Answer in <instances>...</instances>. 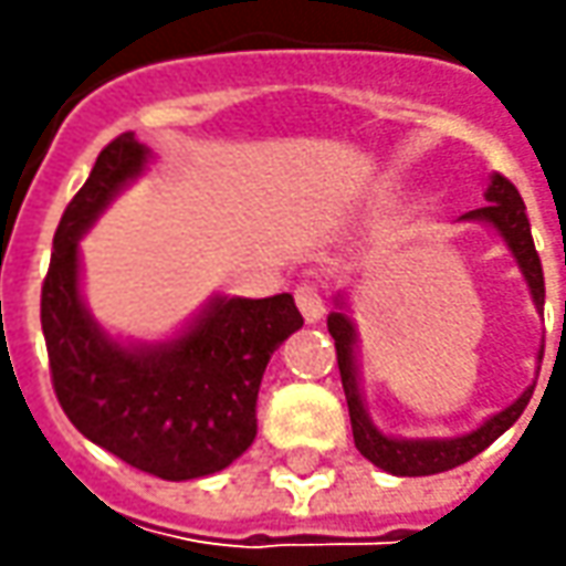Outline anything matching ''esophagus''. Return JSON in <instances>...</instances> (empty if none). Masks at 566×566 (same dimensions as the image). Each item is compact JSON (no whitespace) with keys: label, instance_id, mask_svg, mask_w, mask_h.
<instances>
[{"label":"esophagus","instance_id":"1","mask_svg":"<svg viewBox=\"0 0 566 566\" xmlns=\"http://www.w3.org/2000/svg\"><path fill=\"white\" fill-rule=\"evenodd\" d=\"M293 295L298 312H302V317H305L308 324L321 321V315H324V293H321V286H315V283H298Z\"/></svg>","mask_w":566,"mask_h":566}]
</instances>
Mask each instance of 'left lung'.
I'll return each instance as SVG.
<instances>
[{
  "instance_id": "left-lung-1",
  "label": "left lung",
  "mask_w": 566,
  "mask_h": 566,
  "mask_svg": "<svg viewBox=\"0 0 566 566\" xmlns=\"http://www.w3.org/2000/svg\"><path fill=\"white\" fill-rule=\"evenodd\" d=\"M485 198H489V205L469 210L467 220L491 223L507 239L513 258L520 261V268H523L526 280H530L535 305L542 308L545 305V273H542V261H538V251H535L533 229H530V217H526V205H523L520 191H516L511 179L494 172ZM327 331H331L334 346H337L339 378H343V390H346V402H349V422H353L356 447H359V453L365 460H371L375 467H380L384 472H394V475H434V472H447V469L469 463L472 457H479L485 447L494 444L523 416V409H526V402H530L535 390V387H530L504 412L491 416L482 428H475L472 434H463V438H453V441H397V438L380 434L378 428L368 422V416H365L359 384H356V356H353L356 331H353L349 317L334 312V315L327 317Z\"/></svg>"
}]
</instances>
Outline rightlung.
<instances>
[{"instance_id":"obj_1","label":"right lung","mask_w":566,"mask_h":566,"mask_svg":"<svg viewBox=\"0 0 566 566\" xmlns=\"http://www.w3.org/2000/svg\"><path fill=\"white\" fill-rule=\"evenodd\" d=\"M132 132L106 144L53 235L40 324L55 400L84 438L166 482L227 469L258 434L254 402L273 349L302 327L293 295L220 298L164 349H125L94 327L77 295V235L142 172Z\"/></svg>"}]
</instances>
